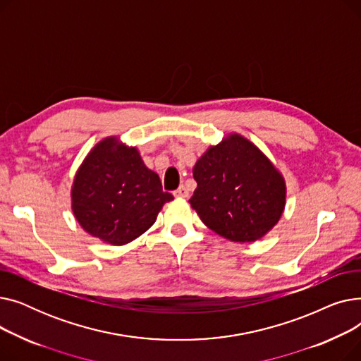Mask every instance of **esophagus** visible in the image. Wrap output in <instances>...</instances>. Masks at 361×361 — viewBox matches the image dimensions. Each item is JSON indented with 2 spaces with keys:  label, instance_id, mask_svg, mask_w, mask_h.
<instances>
[{
  "label": "esophagus",
  "instance_id": "34e87169",
  "mask_svg": "<svg viewBox=\"0 0 361 361\" xmlns=\"http://www.w3.org/2000/svg\"><path fill=\"white\" fill-rule=\"evenodd\" d=\"M174 196H176V197H181V199L188 197V190H187V187L180 185V187L177 188V190L174 192Z\"/></svg>",
  "mask_w": 361,
  "mask_h": 361
}]
</instances>
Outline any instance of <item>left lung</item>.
<instances>
[{"instance_id":"left-lung-1","label":"left lung","mask_w":361,"mask_h":361,"mask_svg":"<svg viewBox=\"0 0 361 361\" xmlns=\"http://www.w3.org/2000/svg\"><path fill=\"white\" fill-rule=\"evenodd\" d=\"M193 177L197 188L188 202L207 228L230 241L260 240L286 209L287 185L279 169L238 133L207 147Z\"/></svg>"}]
</instances>
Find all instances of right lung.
<instances>
[{
  "mask_svg": "<svg viewBox=\"0 0 361 361\" xmlns=\"http://www.w3.org/2000/svg\"><path fill=\"white\" fill-rule=\"evenodd\" d=\"M174 196L162 190L137 147L117 136L94 145L71 185V211L82 228L104 243L124 245L146 233Z\"/></svg>",
  "mask_w": 361,
  "mask_h": 361,
  "instance_id": "obj_1",
  "label": "right lung"
}]
</instances>
